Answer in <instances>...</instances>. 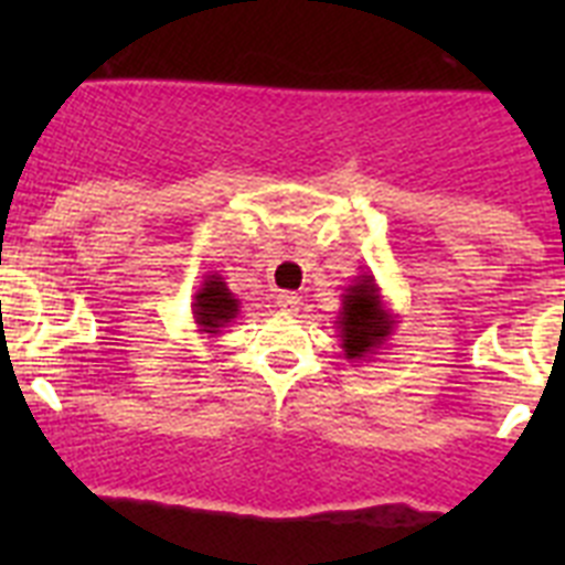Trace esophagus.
Here are the masks:
<instances>
[{
	"label": "esophagus",
	"mask_w": 565,
	"mask_h": 565,
	"mask_svg": "<svg viewBox=\"0 0 565 565\" xmlns=\"http://www.w3.org/2000/svg\"><path fill=\"white\" fill-rule=\"evenodd\" d=\"M277 306H279V311H282V313H297L299 308H302V299H299L297 294H291V291H282L277 297Z\"/></svg>",
	"instance_id": "obj_1"
}]
</instances>
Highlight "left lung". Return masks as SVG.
I'll return each mask as SVG.
<instances>
[{
    "label": "left lung",
    "instance_id": "8db88e82",
    "mask_svg": "<svg viewBox=\"0 0 565 565\" xmlns=\"http://www.w3.org/2000/svg\"><path fill=\"white\" fill-rule=\"evenodd\" d=\"M396 322V313L384 302L382 288L373 279V274H359L351 286H344L337 331L348 362L371 359L393 337Z\"/></svg>",
    "mask_w": 565,
    "mask_h": 565
}]
</instances>
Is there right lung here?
Masks as SVG:
<instances>
[{
	"label": "right lung",
	"mask_w": 565,
	"mask_h": 565,
	"mask_svg": "<svg viewBox=\"0 0 565 565\" xmlns=\"http://www.w3.org/2000/svg\"><path fill=\"white\" fill-rule=\"evenodd\" d=\"M237 313L239 299L228 291L226 279L217 271H209L192 299V319L198 331L206 333V337H217L228 322L237 319Z\"/></svg>",
	"instance_id": "obj_1"
}]
</instances>
